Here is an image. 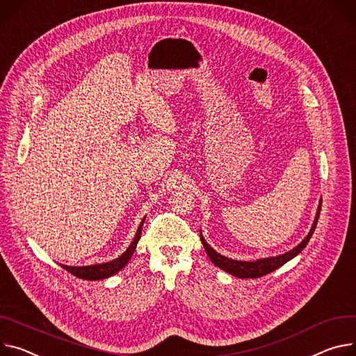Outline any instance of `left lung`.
<instances>
[{
	"instance_id": "8db88e82",
	"label": "left lung",
	"mask_w": 356,
	"mask_h": 356,
	"mask_svg": "<svg viewBox=\"0 0 356 356\" xmlns=\"http://www.w3.org/2000/svg\"><path fill=\"white\" fill-rule=\"evenodd\" d=\"M319 212H321V202H319V207H318V211H316V216H315V221L312 224V228L309 231V234L305 236V239L300 242L299 245H296V247L282 255H277V257H269V258H262V259H257V261H235V259H231V258H227L221 254H218L212 247H209V245L207 243L205 238L202 236V234L200 235L201 236V241H202V245L205 248V252L208 254L209 259L212 261V264H215L218 268L224 269L225 272L231 273V275L236 277V278H259V277H264L266 275V273H270L275 269H278L280 266H282L284 264H286L288 261H291L292 258H295L299 252H302V250L307 247V243L309 242L315 228H316V224H318V218H319Z\"/></svg>"
}]
</instances>
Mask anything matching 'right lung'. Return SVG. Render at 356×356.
<instances>
[{
    "label": "right lung",
    "instance_id": "add662e5",
    "mask_svg": "<svg viewBox=\"0 0 356 356\" xmlns=\"http://www.w3.org/2000/svg\"><path fill=\"white\" fill-rule=\"evenodd\" d=\"M145 218L141 221L138 229H136L135 238L131 242L129 247L127 248V251L118 257L114 261H109L105 264H97V265H88V266H68V265H61L65 270H68L72 275H75L76 278L81 280H87V281H98V280H105L108 277H113L115 275L117 272H120L131 259L135 248H136V243H138L140 238H141V231H143V225H144Z\"/></svg>",
    "mask_w": 356,
    "mask_h": 356
}]
</instances>
